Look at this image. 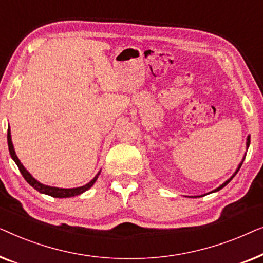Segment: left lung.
Returning <instances> with one entry per match:
<instances>
[{"label":"left lung","mask_w":263,"mask_h":263,"mask_svg":"<svg viewBox=\"0 0 263 263\" xmlns=\"http://www.w3.org/2000/svg\"><path fill=\"white\" fill-rule=\"evenodd\" d=\"M249 145H250V136H248V139H247V148H248V147H249ZM244 158H246V157H244ZM244 158H243V160H244ZM243 160H242V163H240V164L238 165V167H237V170H236V172H235V174H233V175L231 176V177H230V178L228 179V181H226L225 183H222V184H221L220 186H218V188H217V189H215V190H213V192H212V193H214V192H218V190H220L221 188H224V186H225L226 184H228V183H229L230 181H231V179H232L233 177H235V176H236V174H237V172H238V171H239V168H240V166H242V164H243Z\"/></svg>","instance_id":"left-lung-1"}]
</instances>
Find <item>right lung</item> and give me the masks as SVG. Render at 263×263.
<instances>
[{
	"instance_id": "obj_1",
	"label": "right lung",
	"mask_w": 263,
	"mask_h": 263,
	"mask_svg": "<svg viewBox=\"0 0 263 263\" xmlns=\"http://www.w3.org/2000/svg\"><path fill=\"white\" fill-rule=\"evenodd\" d=\"M7 140H8V148H9L10 157H12V159L15 161V164L17 165V167H19L21 175L24 176V178L26 179V182L28 183V184H30L31 186H33L35 190H38V192L42 193V194H46V195H50L52 197H60V199H62V197H71V196L80 195V194L85 193L86 190H88L93 184H95L97 178H98V176L100 174V171H99L98 174H97L96 177L93 178L91 182H88L87 184H85L82 186H78V188L64 189V188H56V186L44 185V184H42V183H39L37 179L32 177V175L30 174V172H28L26 168L24 167V165L20 163L19 158L16 157L15 151H14V146H13V142H12V136H10V129L9 128H8V134H7Z\"/></svg>"
}]
</instances>
